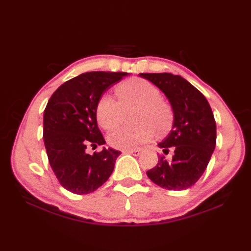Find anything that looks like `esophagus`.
I'll return each instance as SVG.
<instances>
[{
	"label": "esophagus",
	"mask_w": 251,
	"mask_h": 251,
	"mask_svg": "<svg viewBox=\"0 0 251 251\" xmlns=\"http://www.w3.org/2000/svg\"><path fill=\"white\" fill-rule=\"evenodd\" d=\"M126 152L131 154V155H134V156H138V155H139V154L141 153V151L138 150V149H137V150H127Z\"/></svg>",
	"instance_id": "obj_1"
}]
</instances>
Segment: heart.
Listing matches in <instances>:
<instances>
[{"label":"heart","mask_w":251,"mask_h":251,"mask_svg":"<svg viewBox=\"0 0 251 251\" xmlns=\"http://www.w3.org/2000/svg\"><path fill=\"white\" fill-rule=\"evenodd\" d=\"M119 100L104 94L96 106V116L99 125L104 129L114 128L123 119L124 109L138 106L136 112L137 126H121L111 131L108 142L112 148L132 150L150 141L156 132L166 131L174 120L172 106L161 99V92L145 78L126 79L116 87Z\"/></svg>","instance_id":"heart-1"}]
</instances>
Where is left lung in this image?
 Here are the masks:
<instances>
[{"label": "left lung", "instance_id": "obj_1", "mask_svg": "<svg viewBox=\"0 0 251 251\" xmlns=\"http://www.w3.org/2000/svg\"><path fill=\"white\" fill-rule=\"evenodd\" d=\"M166 96L174 112L173 128L158 143L167 161L159 156L147 175L154 183L170 191L191 188L204 174L216 148V121L205 96L180 75L172 73H140Z\"/></svg>", "mask_w": 251, "mask_h": 251}]
</instances>
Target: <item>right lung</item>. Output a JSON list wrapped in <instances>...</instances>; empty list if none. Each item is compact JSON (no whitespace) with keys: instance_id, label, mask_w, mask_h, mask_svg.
<instances>
[{"instance_id":"right-lung-1","label":"right lung","mask_w":251,"mask_h":251,"mask_svg":"<svg viewBox=\"0 0 251 251\" xmlns=\"http://www.w3.org/2000/svg\"><path fill=\"white\" fill-rule=\"evenodd\" d=\"M126 72H86L69 79L51 95L44 110L43 138L50 167L58 181L74 194H88L109 179L116 158L113 149L87 153L105 143L98 128L96 106Z\"/></svg>"}]
</instances>
